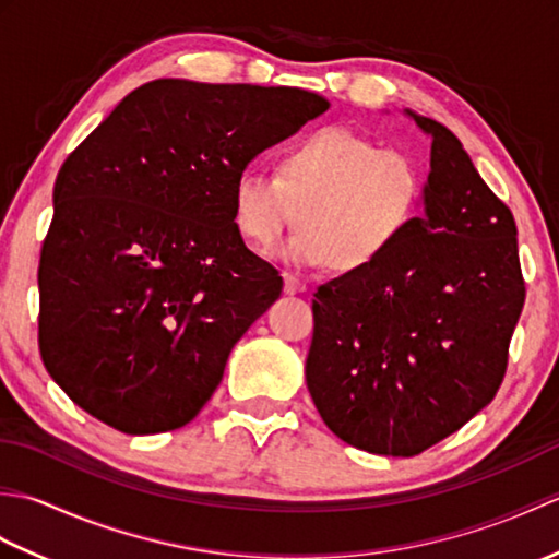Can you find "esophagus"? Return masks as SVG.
Returning a JSON list of instances; mask_svg holds the SVG:
<instances>
[{"mask_svg": "<svg viewBox=\"0 0 559 559\" xmlns=\"http://www.w3.org/2000/svg\"><path fill=\"white\" fill-rule=\"evenodd\" d=\"M283 290H286L288 295H298V293H305L307 286L300 278H295L293 273L286 271V273H283Z\"/></svg>", "mask_w": 559, "mask_h": 559, "instance_id": "esophagus-1", "label": "esophagus"}]
</instances>
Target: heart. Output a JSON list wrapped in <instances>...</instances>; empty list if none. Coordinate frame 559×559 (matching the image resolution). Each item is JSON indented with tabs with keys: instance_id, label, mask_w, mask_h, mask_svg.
<instances>
[{
	"instance_id": "heart-1",
	"label": "heart",
	"mask_w": 559,
	"mask_h": 559,
	"mask_svg": "<svg viewBox=\"0 0 559 559\" xmlns=\"http://www.w3.org/2000/svg\"><path fill=\"white\" fill-rule=\"evenodd\" d=\"M420 201L423 173L408 153L377 148L346 127H322L281 151L276 180L257 170L237 175L233 221L245 240L271 247L300 211L302 230L281 254L362 273L403 240Z\"/></svg>"
}]
</instances>
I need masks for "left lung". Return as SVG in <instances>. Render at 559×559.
Here are the masks:
<instances>
[{
  "label": "left lung",
  "instance_id": "8db88e82",
  "mask_svg": "<svg viewBox=\"0 0 559 559\" xmlns=\"http://www.w3.org/2000/svg\"><path fill=\"white\" fill-rule=\"evenodd\" d=\"M432 136L425 216L362 273L319 286L307 389L350 447L415 456L456 432L500 389L524 307L516 223L461 141Z\"/></svg>",
  "mask_w": 559,
  "mask_h": 559
}]
</instances>
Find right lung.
I'll return each mask as SVG.
<instances>
[{"label": "right lung", "mask_w": 559, "mask_h": 559, "mask_svg": "<svg viewBox=\"0 0 559 559\" xmlns=\"http://www.w3.org/2000/svg\"><path fill=\"white\" fill-rule=\"evenodd\" d=\"M329 110L317 93L158 79L69 153L43 242L45 370L124 435L187 425L283 278L249 252L233 185L261 151Z\"/></svg>", "instance_id": "1"}]
</instances>
